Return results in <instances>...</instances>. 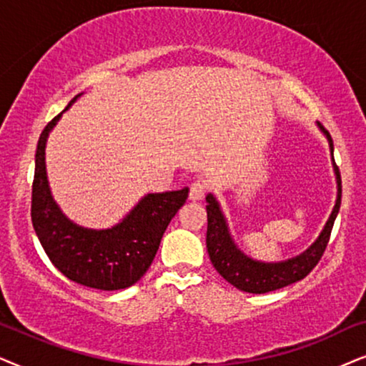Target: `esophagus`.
<instances>
[{"label": "esophagus", "instance_id": "esophagus-1", "mask_svg": "<svg viewBox=\"0 0 366 366\" xmlns=\"http://www.w3.org/2000/svg\"><path fill=\"white\" fill-rule=\"evenodd\" d=\"M206 192H207L206 182H202V180H196V182L191 184L189 199H192V201H201V199L206 196Z\"/></svg>", "mask_w": 366, "mask_h": 366}]
</instances>
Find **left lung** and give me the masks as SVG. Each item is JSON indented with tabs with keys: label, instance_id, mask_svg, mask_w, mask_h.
<instances>
[{
	"label": "left lung",
	"instance_id": "left-lung-1",
	"mask_svg": "<svg viewBox=\"0 0 366 366\" xmlns=\"http://www.w3.org/2000/svg\"><path fill=\"white\" fill-rule=\"evenodd\" d=\"M320 129L323 130L326 137L330 140V147L333 150V140L328 130L320 124ZM335 165L336 180H338V199H336V206L331 212V217L326 222V226L318 237V241L310 247L303 254L295 257V259H288L285 262H276V264H264V262L252 261L246 257L242 252L234 246L227 232L226 221H224L221 209L211 194L206 197L207 206V252L211 257L212 266L216 267L219 274H221L227 282L236 286L237 290L246 291V293L262 295L269 293V291L285 288V286L293 285V282L303 280L313 271V267L318 264L321 256L325 254L326 246L330 242L331 229H333L336 214L340 211V204H342V175H340V169Z\"/></svg>",
	"mask_w": 366,
	"mask_h": 366
}]
</instances>
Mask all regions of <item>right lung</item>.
Masks as SVG:
<instances>
[{
    "instance_id": "obj_1",
    "label": "right lung",
    "mask_w": 366,
    "mask_h": 366,
    "mask_svg": "<svg viewBox=\"0 0 366 366\" xmlns=\"http://www.w3.org/2000/svg\"><path fill=\"white\" fill-rule=\"evenodd\" d=\"M78 97H73L68 107ZM60 117L58 114L48 122L36 145L31 186L33 227L53 266L68 280L102 291L125 290L135 285L152 264L165 229L186 204L189 189L149 194L112 229L78 227L53 202L45 172L46 137Z\"/></svg>"
}]
</instances>
